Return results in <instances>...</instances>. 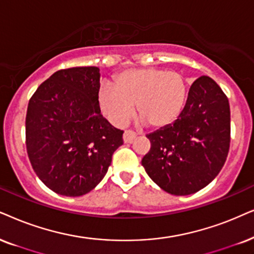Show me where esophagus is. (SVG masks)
Segmentation results:
<instances>
[{"instance_id":"1","label":"esophagus","mask_w":254,"mask_h":254,"mask_svg":"<svg viewBox=\"0 0 254 254\" xmlns=\"http://www.w3.org/2000/svg\"><path fill=\"white\" fill-rule=\"evenodd\" d=\"M136 139V133L132 132V131H125V132L123 133V140L125 144H130L132 143L133 140Z\"/></svg>"}]
</instances>
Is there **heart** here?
<instances>
[{"label":"heart","mask_w":254,"mask_h":254,"mask_svg":"<svg viewBox=\"0 0 254 254\" xmlns=\"http://www.w3.org/2000/svg\"><path fill=\"white\" fill-rule=\"evenodd\" d=\"M186 97L181 73L162 69H131L121 72L115 88L101 89L98 101L105 117L116 127H124L136 115L151 129H163L177 120Z\"/></svg>","instance_id":"b5f03b06"}]
</instances>
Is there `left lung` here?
<instances>
[{"mask_svg":"<svg viewBox=\"0 0 254 254\" xmlns=\"http://www.w3.org/2000/svg\"><path fill=\"white\" fill-rule=\"evenodd\" d=\"M230 133L229 99L212 78L201 76L191 85L173 124L147 134L151 147L142 165L168 193H194L210 184L225 164Z\"/></svg>","mask_w":254,"mask_h":254,"instance_id":"obj_1","label":"left lung"}]
</instances>
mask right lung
Wrapping results in <instances>:
<instances>
[{
	"label": "right lung",
	"mask_w": 254,
	"mask_h": 254,
	"mask_svg": "<svg viewBox=\"0 0 254 254\" xmlns=\"http://www.w3.org/2000/svg\"><path fill=\"white\" fill-rule=\"evenodd\" d=\"M99 69L53 73L31 96L25 144L37 177L56 193L78 197L95 189L123 144V132L101 114Z\"/></svg>",
	"instance_id": "right-lung-1"
}]
</instances>
